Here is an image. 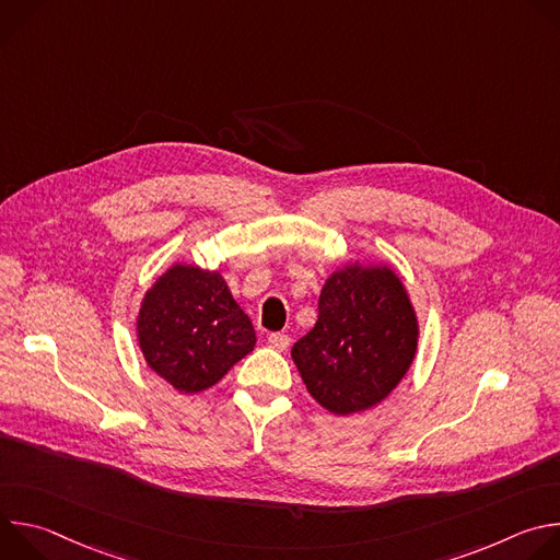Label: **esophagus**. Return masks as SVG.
<instances>
[{"mask_svg": "<svg viewBox=\"0 0 560 560\" xmlns=\"http://www.w3.org/2000/svg\"><path fill=\"white\" fill-rule=\"evenodd\" d=\"M268 343H270L272 350L283 352V350H288V346H290V337H288V335H281V332H272V335L268 337Z\"/></svg>", "mask_w": 560, "mask_h": 560, "instance_id": "1", "label": "esophagus"}]
</instances>
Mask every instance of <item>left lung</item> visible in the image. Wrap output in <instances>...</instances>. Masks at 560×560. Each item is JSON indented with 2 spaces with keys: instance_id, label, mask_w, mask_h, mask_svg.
<instances>
[{
  "instance_id": "left-lung-1",
  "label": "left lung",
  "mask_w": 560,
  "mask_h": 560,
  "mask_svg": "<svg viewBox=\"0 0 560 560\" xmlns=\"http://www.w3.org/2000/svg\"><path fill=\"white\" fill-rule=\"evenodd\" d=\"M417 346V312L401 279L387 266L352 264L326 281L316 324L292 346V359L314 401L348 417L383 401Z\"/></svg>"
}]
</instances>
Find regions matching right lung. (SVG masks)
Returning a JSON list of instances; mask_svg holds the SVG:
<instances>
[{"label": "right lung", "mask_w": 560, "mask_h": 560, "mask_svg": "<svg viewBox=\"0 0 560 560\" xmlns=\"http://www.w3.org/2000/svg\"><path fill=\"white\" fill-rule=\"evenodd\" d=\"M137 339L148 368L182 394L212 387L257 343L250 316L223 277L186 264L168 268L145 292Z\"/></svg>", "instance_id": "1"}]
</instances>
